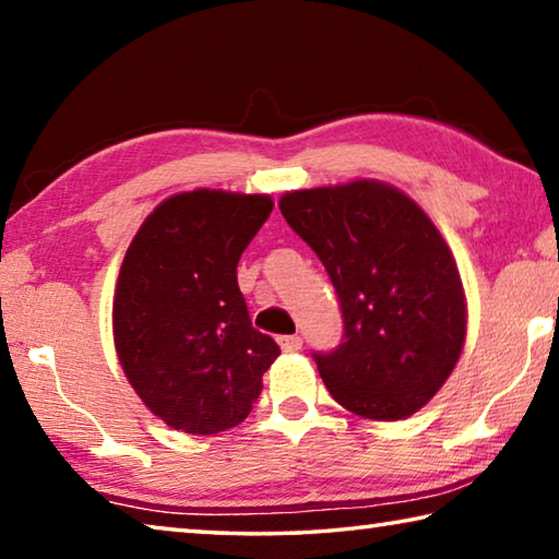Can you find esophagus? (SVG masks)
Masks as SVG:
<instances>
[{
  "instance_id": "1",
  "label": "esophagus",
  "mask_w": 559,
  "mask_h": 559,
  "mask_svg": "<svg viewBox=\"0 0 559 559\" xmlns=\"http://www.w3.org/2000/svg\"><path fill=\"white\" fill-rule=\"evenodd\" d=\"M278 345L283 353H298V349L302 347V340L298 335H283V337H278Z\"/></svg>"
}]
</instances>
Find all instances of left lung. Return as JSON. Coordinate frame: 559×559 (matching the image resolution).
<instances>
[{
  "instance_id": "1",
  "label": "left lung",
  "mask_w": 559,
  "mask_h": 559,
  "mask_svg": "<svg viewBox=\"0 0 559 559\" xmlns=\"http://www.w3.org/2000/svg\"><path fill=\"white\" fill-rule=\"evenodd\" d=\"M278 206L323 261L343 310V343L313 355L328 392L365 419L419 412L466 340V296L449 243L419 204L377 179L296 189Z\"/></svg>"
}]
</instances>
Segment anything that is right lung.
Segmentation results:
<instances>
[{
	"mask_svg": "<svg viewBox=\"0 0 559 559\" xmlns=\"http://www.w3.org/2000/svg\"><path fill=\"white\" fill-rule=\"evenodd\" d=\"M271 210L269 194L194 189L155 206L128 246L112 340L132 390L167 427L219 433L241 424L281 355L251 325L236 283Z\"/></svg>",
	"mask_w": 559,
	"mask_h": 559,
	"instance_id": "right-lung-1",
	"label": "right lung"
}]
</instances>
